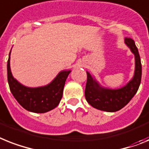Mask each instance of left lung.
<instances>
[{"label":"left lung","instance_id":"obj_1","mask_svg":"<svg viewBox=\"0 0 149 149\" xmlns=\"http://www.w3.org/2000/svg\"><path fill=\"white\" fill-rule=\"evenodd\" d=\"M125 43L135 55V73L126 86L119 89H109L100 85L94 77L87 72L85 98L93 107L107 112L121 110L131 100L139 88L142 78V64L138 49L131 38H125Z\"/></svg>","mask_w":149,"mask_h":149}]
</instances>
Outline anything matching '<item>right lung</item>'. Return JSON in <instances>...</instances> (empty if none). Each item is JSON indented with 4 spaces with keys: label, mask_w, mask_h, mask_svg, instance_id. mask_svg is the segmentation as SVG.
<instances>
[{
    "label": "right lung",
    "mask_w": 149,
    "mask_h": 149,
    "mask_svg": "<svg viewBox=\"0 0 149 149\" xmlns=\"http://www.w3.org/2000/svg\"><path fill=\"white\" fill-rule=\"evenodd\" d=\"M10 52L7 61V81L10 90L17 102L28 111L43 113L58 105L63 94L65 83L71 71H62L48 85L28 88L13 77L10 66Z\"/></svg>",
    "instance_id": "right-lung-1"
}]
</instances>
